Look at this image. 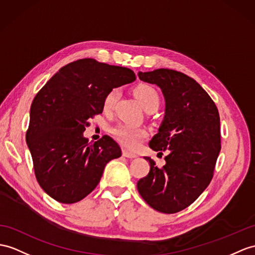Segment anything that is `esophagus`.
I'll use <instances>...</instances> for the list:
<instances>
[{
	"instance_id": "obj_1",
	"label": "esophagus",
	"mask_w": 255,
	"mask_h": 255,
	"mask_svg": "<svg viewBox=\"0 0 255 255\" xmlns=\"http://www.w3.org/2000/svg\"><path fill=\"white\" fill-rule=\"evenodd\" d=\"M122 153H123V156H124V157L129 158V159H133V158H136V157H137V154L134 153V152L128 151V150H127V149H123Z\"/></svg>"
}]
</instances>
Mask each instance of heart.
<instances>
[{
  "label": "heart",
  "instance_id": "heart-1",
  "mask_svg": "<svg viewBox=\"0 0 255 255\" xmlns=\"http://www.w3.org/2000/svg\"><path fill=\"white\" fill-rule=\"evenodd\" d=\"M134 95L137 98V101L141 105V107L146 111L149 109L156 108L159 106L160 97L158 92L152 86L148 84H139L134 89ZM120 96L119 89L110 90L106 96L104 97L103 108L105 111H109L113 109L117 99ZM111 133L115 136L117 140H119L121 144L128 148H136L140 145V142L144 140L148 133L146 129L140 128H135L127 124H118L113 129Z\"/></svg>",
  "mask_w": 255,
  "mask_h": 255
}]
</instances>
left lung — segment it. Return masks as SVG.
<instances>
[{
    "label": "left lung",
    "mask_w": 255,
    "mask_h": 255,
    "mask_svg": "<svg viewBox=\"0 0 255 255\" xmlns=\"http://www.w3.org/2000/svg\"><path fill=\"white\" fill-rule=\"evenodd\" d=\"M138 78L157 84L165 98L164 120L149 146L154 151L171 152L162 167L145 158L150 170L137 182V189L152 209L177 213L212 181L221 150L219 110L201 85L183 72L162 68L138 72Z\"/></svg>",
    "instance_id": "1"
}]
</instances>
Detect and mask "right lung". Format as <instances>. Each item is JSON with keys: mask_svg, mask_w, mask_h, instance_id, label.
I'll return each instance as SVG.
<instances>
[{"mask_svg": "<svg viewBox=\"0 0 255 255\" xmlns=\"http://www.w3.org/2000/svg\"><path fill=\"white\" fill-rule=\"evenodd\" d=\"M136 79L128 68L83 58L60 68L35 95L26 140L41 188L61 203H76L95 189L105 166L121 148L105 135L83 137L90 118L103 113L104 97Z\"/></svg>", "mask_w": 255, "mask_h": 255, "instance_id": "obj_1", "label": "right lung"}]
</instances>
